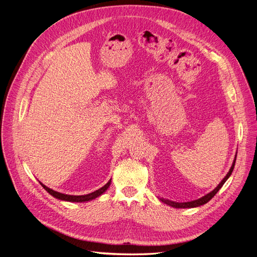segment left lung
Masks as SVG:
<instances>
[{
    "label": "left lung",
    "instance_id": "left-lung-1",
    "mask_svg": "<svg viewBox=\"0 0 257 257\" xmlns=\"http://www.w3.org/2000/svg\"><path fill=\"white\" fill-rule=\"evenodd\" d=\"M236 157H237V154L235 156V159H234V162L233 164H231V167L228 171V173L226 174V176L222 179L221 183L214 188L211 192H209L208 194L204 195L203 197L198 198V200H195V201H191V202H185V203H177V202H173V201H170V200H164V198H160V201L163 202L164 204H167L169 206H172V207H175V208H193V207H198L201 205H204L206 204L207 202H209L211 198L217 194V192L219 191V190L222 188V186L224 185L225 181L228 179V177L230 176V174L233 173V170H234V167H235V162H236Z\"/></svg>",
    "mask_w": 257,
    "mask_h": 257
}]
</instances>
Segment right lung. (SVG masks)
Masks as SVG:
<instances>
[{"instance_id":"add662e5","label":"right lung","mask_w":257,"mask_h":257,"mask_svg":"<svg viewBox=\"0 0 257 257\" xmlns=\"http://www.w3.org/2000/svg\"><path fill=\"white\" fill-rule=\"evenodd\" d=\"M40 185L44 187V189L46 190V191L49 192V194H51V195L54 196L55 198H59V200L67 201V202L82 203V202L92 201V200H94V198H96V197H98V196H100L102 193H104V192L106 191V190H107V188H109L110 185H111V179H110L109 181H107V183H106L102 188L98 189V190H96V191H94V192H92V193H89V194H85V195H69V194H64V193H60V192H57V191H54V190L46 187L44 184L40 183Z\"/></svg>"}]
</instances>
